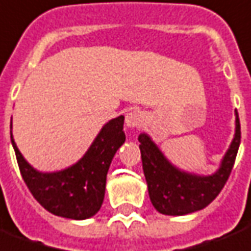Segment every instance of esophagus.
Instances as JSON below:
<instances>
[{"instance_id":"esophagus-1","label":"esophagus","mask_w":251,"mask_h":251,"mask_svg":"<svg viewBox=\"0 0 251 251\" xmlns=\"http://www.w3.org/2000/svg\"><path fill=\"white\" fill-rule=\"evenodd\" d=\"M142 122H143V116L136 109H132V111H129L126 115V126L128 128H138L140 124H142Z\"/></svg>"}]
</instances>
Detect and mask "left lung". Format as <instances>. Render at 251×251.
Here are the masks:
<instances>
[{
  "instance_id": "left-lung-1",
  "label": "left lung",
  "mask_w": 251,
  "mask_h": 251,
  "mask_svg": "<svg viewBox=\"0 0 251 251\" xmlns=\"http://www.w3.org/2000/svg\"><path fill=\"white\" fill-rule=\"evenodd\" d=\"M235 116L234 139L220 163L219 170L212 176H197L181 172L165 158L149 135H139L138 140L140 142L142 165L149 186V195L158 212L181 216L200 211L214 201L230 177L241 143V124L236 111Z\"/></svg>"
}]
</instances>
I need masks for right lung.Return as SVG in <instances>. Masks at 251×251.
<instances>
[{
  "label": "right lung",
  "mask_w": 251,
  "mask_h": 251,
  "mask_svg": "<svg viewBox=\"0 0 251 251\" xmlns=\"http://www.w3.org/2000/svg\"><path fill=\"white\" fill-rule=\"evenodd\" d=\"M123 124L124 116L112 119L75 165L55 173H42L32 168L10 135L23 179L39 204L67 219L83 220L97 214L104 201L108 169L126 140Z\"/></svg>",
  "instance_id": "obj_1"
}]
</instances>
